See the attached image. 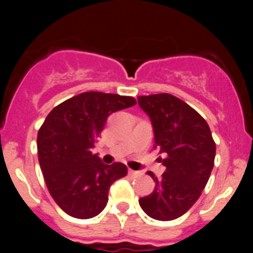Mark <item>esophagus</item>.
<instances>
[{
	"instance_id": "34e87169",
	"label": "esophagus",
	"mask_w": 253,
	"mask_h": 253,
	"mask_svg": "<svg viewBox=\"0 0 253 253\" xmlns=\"http://www.w3.org/2000/svg\"><path fill=\"white\" fill-rule=\"evenodd\" d=\"M129 175H130V176H138V175H139V172L134 171V169H129Z\"/></svg>"
}]
</instances>
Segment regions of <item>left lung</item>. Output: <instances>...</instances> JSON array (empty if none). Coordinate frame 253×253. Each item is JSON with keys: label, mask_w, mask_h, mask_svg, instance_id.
I'll list each match as a JSON object with an SVG mask.
<instances>
[{"label": "left lung", "mask_w": 253, "mask_h": 253, "mask_svg": "<svg viewBox=\"0 0 253 253\" xmlns=\"http://www.w3.org/2000/svg\"><path fill=\"white\" fill-rule=\"evenodd\" d=\"M138 104L151 119L154 148L166 156L161 177L148 172L156 187L139 205L151 218L173 220L202 195L214 166L215 143L204 118L175 96H139Z\"/></svg>", "instance_id": "obj_1"}]
</instances>
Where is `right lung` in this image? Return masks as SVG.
Returning a JSON list of instances; mask_svg holds the SVG:
<instances>
[{
    "label": "right lung",
    "mask_w": 253,
    "mask_h": 253,
    "mask_svg": "<svg viewBox=\"0 0 253 253\" xmlns=\"http://www.w3.org/2000/svg\"><path fill=\"white\" fill-rule=\"evenodd\" d=\"M137 104L115 93L84 92L55 106L38 131L40 169L51 198L68 215L93 218L107 204V194L124 177V163L104 165L92 153L109 115Z\"/></svg>",
    "instance_id": "1"
}]
</instances>
